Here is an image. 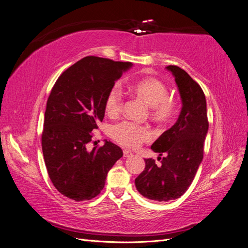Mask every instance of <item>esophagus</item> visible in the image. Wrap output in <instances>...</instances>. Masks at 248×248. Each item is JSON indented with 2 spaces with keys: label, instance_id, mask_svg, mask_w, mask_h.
Returning a JSON list of instances; mask_svg holds the SVG:
<instances>
[{
  "label": "esophagus",
  "instance_id": "1",
  "mask_svg": "<svg viewBox=\"0 0 248 248\" xmlns=\"http://www.w3.org/2000/svg\"><path fill=\"white\" fill-rule=\"evenodd\" d=\"M123 154H124V157H130V156H132L133 154H132V152H130L129 150H124L123 151Z\"/></svg>",
  "mask_w": 248,
  "mask_h": 248
}]
</instances>
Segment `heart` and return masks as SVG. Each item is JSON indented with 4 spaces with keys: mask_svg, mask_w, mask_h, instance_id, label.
<instances>
[{
    "mask_svg": "<svg viewBox=\"0 0 248 248\" xmlns=\"http://www.w3.org/2000/svg\"><path fill=\"white\" fill-rule=\"evenodd\" d=\"M132 94L150 107V115L154 121L167 123L175 116L177 101L168 94V88L163 82L155 78H142L134 80L129 86ZM123 97L118 86L112 88L106 99V111L114 117L122 109ZM110 136L120 145L127 148H138L142 142L151 140L152 133L148 127L122 122L111 128Z\"/></svg>",
    "mask_w": 248,
    "mask_h": 248,
    "instance_id": "heart-1",
    "label": "heart"
}]
</instances>
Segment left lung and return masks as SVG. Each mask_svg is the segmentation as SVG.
<instances>
[{
	"label": "left lung",
	"mask_w": 248,
	"mask_h": 248,
	"mask_svg": "<svg viewBox=\"0 0 248 248\" xmlns=\"http://www.w3.org/2000/svg\"><path fill=\"white\" fill-rule=\"evenodd\" d=\"M175 78L182 102L177 122L157 139L151 149L161 156V166L152 158L134 180L138 191L149 200L169 202L180 198L193 181L204 155L208 133L206 97L189 74L178 66H167ZM161 159V158H160Z\"/></svg>",
	"instance_id": "8db88e82"
}]
</instances>
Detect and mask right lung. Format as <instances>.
<instances>
[{
	"label": "right lung",
	"instance_id": "1",
	"mask_svg": "<svg viewBox=\"0 0 248 248\" xmlns=\"http://www.w3.org/2000/svg\"><path fill=\"white\" fill-rule=\"evenodd\" d=\"M133 66L86 57L64 71L52 88L44 114L42 152L52 184L63 196L89 201L98 196L122 149L104 140L87 149L92 131L106 112V99L115 81Z\"/></svg>",
	"mask_w": 248,
	"mask_h": 248
}]
</instances>
